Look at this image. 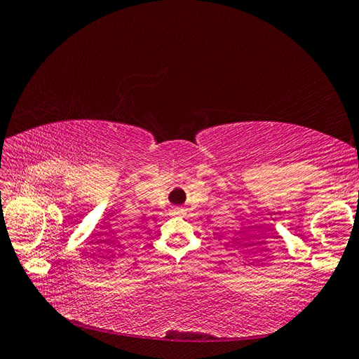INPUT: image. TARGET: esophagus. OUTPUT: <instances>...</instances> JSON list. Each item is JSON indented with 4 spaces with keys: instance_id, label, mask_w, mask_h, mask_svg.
<instances>
[{
    "instance_id": "obj_1",
    "label": "esophagus",
    "mask_w": 359,
    "mask_h": 359,
    "mask_svg": "<svg viewBox=\"0 0 359 359\" xmlns=\"http://www.w3.org/2000/svg\"><path fill=\"white\" fill-rule=\"evenodd\" d=\"M175 211H177V212H180V211H182V210H180V208H177V210H175Z\"/></svg>"
}]
</instances>
